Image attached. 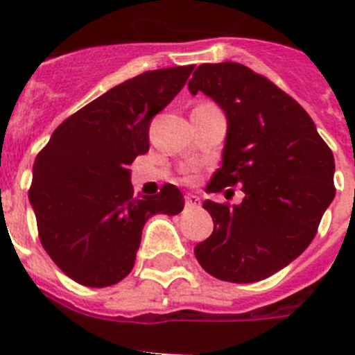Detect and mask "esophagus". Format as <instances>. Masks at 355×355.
I'll use <instances>...</instances> for the list:
<instances>
[{"instance_id":"esophagus-1","label":"esophagus","mask_w":355,"mask_h":355,"mask_svg":"<svg viewBox=\"0 0 355 355\" xmlns=\"http://www.w3.org/2000/svg\"><path fill=\"white\" fill-rule=\"evenodd\" d=\"M184 205H187V208H199L200 199L197 196H193V193H190V196H187V199H184Z\"/></svg>"}]
</instances>
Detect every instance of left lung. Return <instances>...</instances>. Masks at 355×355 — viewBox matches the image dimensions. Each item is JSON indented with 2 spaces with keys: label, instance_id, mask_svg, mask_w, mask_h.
<instances>
[{
  "label": "left lung",
  "instance_id": "1",
  "mask_svg": "<svg viewBox=\"0 0 355 355\" xmlns=\"http://www.w3.org/2000/svg\"><path fill=\"white\" fill-rule=\"evenodd\" d=\"M227 119L222 167L206 192L241 184L240 205L206 199L213 233L197 261L227 283H256L309 247L334 199V156L299 103L236 62L202 64L188 81Z\"/></svg>",
  "mask_w": 355,
  "mask_h": 355
}]
</instances>
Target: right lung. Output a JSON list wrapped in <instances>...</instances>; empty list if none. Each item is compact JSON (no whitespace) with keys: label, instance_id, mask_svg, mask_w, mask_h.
Here are the masks:
<instances>
[{"label":"right lung","instance_id":"1","mask_svg":"<svg viewBox=\"0 0 355 355\" xmlns=\"http://www.w3.org/2000/svg\"><path fill=\"white\" fill-rule=\"evenodd\" d=\"M193 65L126 80L65 119L33 163L30 205L40 243L65 275L90 288L131 272L146 222L183 211V193L133 196V159L149 150L150 119L187 83Z\"/></svg>","mask_w":355,"mask_h":355}]
</instances>
